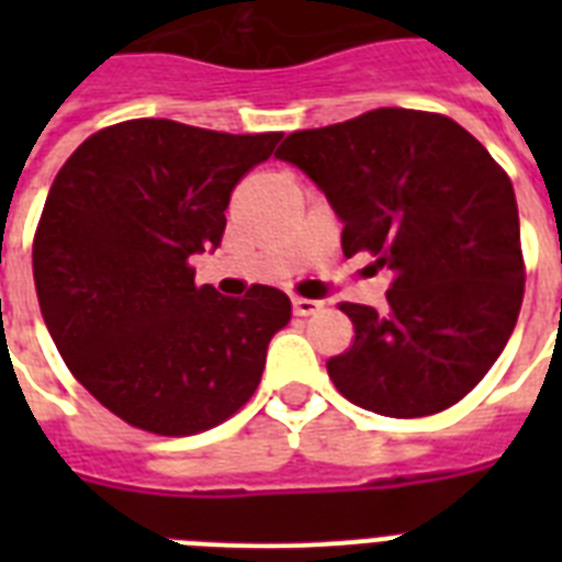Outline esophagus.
Listing matches in <instances>:
<instances>
[{
    "mask_svg": "<svg viewBox=\"0 0 562 562\" xmlns=\"http://www.w3.org/2000/svg\"><path fill=\"white\" fill-rule=\"evenodd\" d=\"M291 306H294V315L308 317V315H317V312H321V308H324V303H321V300L294 297V303H291Z\"/></svg>",
    "mask_w": 562,
    "mask_h": 562,
    "instance_id": "1",
    "label": "esophagus"
}]
</instances>
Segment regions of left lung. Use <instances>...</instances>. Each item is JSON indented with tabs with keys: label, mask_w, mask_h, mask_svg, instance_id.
I'll use <instances>...</instances> for the list:
<instances>
[{
	"label": "left lung",
	"mask_w": 562,
	"mask_h": 562,
	"mask_svg": "<svg viewBox=\"0 0 562 562\" xmlns=\"http://www.w3.org/2000/svg\"><path fill=\"white\" fill-rule=\"evenodd\" d=\"M294 162L344 221V256L393 273L387 312L341 303L356 338L326 361L335 387L382 417L461 402L514 333L525 259L514 183L454 119L379 108L285 136Z\"/></svg>",
	"instance_id": "8db88e82"
}]
</instances>
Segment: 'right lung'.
Masks as SVG:
<instances>
[{
    "instance_id": "add662e5",
    "label": "right lung",
    "mask_w": 562,
    "mask_h": 562,
    "mask_svg": "<svg viewBox=\"0 0 562 562\" xmlns=\"http://www.w3.org/2000/svg\"><path fill=\"white\" fill-rule=\"evenodd\" d=\"M280 139L131 119L57 171L31 254L40 312L66 368L127 426L198 435L259 387L291 300L271 285L221 297L189 256L221 245L229 194Z\"/></svg>"
}]
</instances>
